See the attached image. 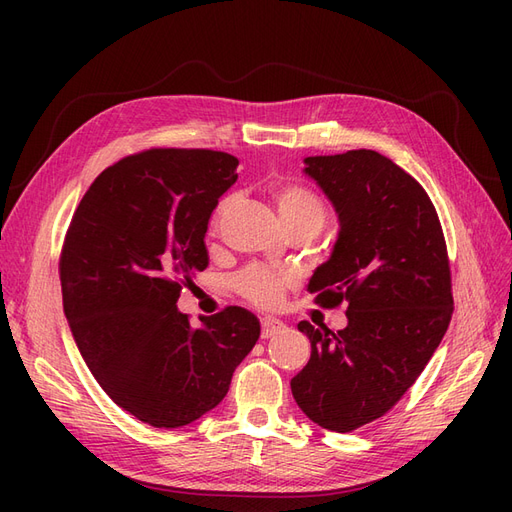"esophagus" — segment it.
I'll return each instance as SVG.
<instances>
[{"instance_id": "obj_1", "label": "esophagus", "mask_w": 512, "mask_h": 512, "mask_svg": "<svg viewBox=\"0 0 512 512\" xmlns=\"http://www.w3.org/2000/svg\"><path fill=\"white\" fill-rule=\"evenodd\" d=\"M260 324H262V331H260L262 339H269V337H273L275 333H280L284 329V322L277 320V318H271V316L262 318Z\"/></svg>"}]
</instances>
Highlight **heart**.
I'll return each instance as SVG.
<instances>
[{
    "instance_id": "heart-1",
    "label": "heart",
    "mask_w": 512,
    "mask_h": 512,
    "mask_svg": "<svg viewBox=\"0 0 512 512\" xmlns=\"http://www.w3.org/2000/svg\"><path fill=\"white\" fill-rule=\"evenodd\" d=\"M273 198L277 205V213H280L284 224H290V222L322 224L324 215H327L322 200L312 190L303 188V185H292V183L277 185ZM232 200H235V196H226L220 200V205L213 211L211 228H218L224 213L230 209ZM290 284H292L290 273L269 265H250L241 273H237L235 280H232V286H235V290L245 301H250L256 307H267V309L280 305L284 290Z\"/></svg>"
}]
</instances>
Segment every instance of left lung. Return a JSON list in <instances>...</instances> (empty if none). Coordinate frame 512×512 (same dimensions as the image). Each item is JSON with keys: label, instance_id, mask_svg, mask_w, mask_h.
Instances as JSON below:
<instances>
[{"label": "left lung", "instance_id": "1", "mask_svg": "<svg viewBox=\"0 0 512 512\" xmlns=\"http://www.w3.org/2000/svg\"><path fill=\"white\" fill-rule=\"evenodd\" d=\"M303 162L339 220L307 290L322 307L346 303L348 324L333 333L299 322L312 356L290 389L314 423L346 433L389 412L440 346L453 316L451 267L436 207L393 160L354 149Z\"/></svg>", "mask_w": 512, "mask_h": 512}]
</instances>
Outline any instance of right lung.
<instances>
[{
	"label": "right lung",
	"instance_id": "right-lung-1",
	"mask_svg": "<svg viewBox=\"0 0 512 512\" xmlns=\"http://www.w3.org/2000/svg\"><path fill=\"white\" fill-rule=\"evenodd\" d=\"M239 160L209 149H149L108 166L76 207L59 260L64 312L83 359L119 408L183 427L226 397L260 337L243 307L177 309L209 265L205 232Z\"/></svg>",
	"mask_w": 512,
	"mask_h": 512
}]
</instances>
